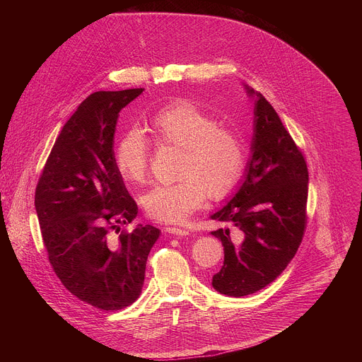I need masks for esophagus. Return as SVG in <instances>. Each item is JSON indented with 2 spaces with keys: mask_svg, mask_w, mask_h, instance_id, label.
Masks as SVG:
<instances>
[{
  "mask_svg": "<svg viewBox=\"0 0 362 362\" xmlns=\"http://www.w3.org/2000/svg\"><path fill=\"white\" fill-rule=\"evenodd\" d=\"M168 233H172V235H176V236H187L189 235V230L187 229H183V228H175V226H169L165 229Z\"/></svg>",
  "mask_w": 362,
  "mask_h": 362,
  "instance_id": "esophagus-1",
  "label": "esophagus"
}]
</instances>
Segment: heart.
Here are the masks:
<instances>
[{"mask_svg":"<svg viewBox=\"0 0 362 362\" xmlns=\"http://www.w3.org/2000/svg\"><path fill=\"white\" fill-rule=\"evenodd\" d=\"M148 130L162 144L180 147L176 175L169 185L153 186L141 196L143 209L153 221L182 223L211 194L229 196L239 185L246 154L239 133L208 109L189 98H177L148 120ZM120 176L130 183H143L148 173L150 147L136 129L126 132L115 148Z\"/></svg>","mask_w":362,"mask_h":362,"instance_id":"1","label":"heart"}]
</instances>
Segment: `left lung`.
Segmentation results:
<instances>
[{"instance_id": "1", "label": "left lung", "mask_w": 362, "mask_h": 362, "mask_svg": "<svg viewBox=\"0 0 362 362\" xmlns=\"http://www.w3.org/2000/svg\"><path fill=\"white\" fill-rule=\"evenodd\" d=\"M246 90L256 97L252 158L238 193L212 215L243 233V242L233 245L229 229L212 232L225 252L212 285L236 298L265 288L292 261L306 228L309 179L303 154L275 109L261 93Z\"/></svg>"}]
</instances>
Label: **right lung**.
<instances>
[{
    "instance_id": "right-lung-1",
    "label": "right lung",
    "mask_w": 362,
    "mask_h": 362,
    "mask_svg": "<svg viewBox=\"0 0 362 362\" xmlns=\"http://www.w3.org/2000/svg\"><path fill=\"white\" fill-rule=\"evenodd\" d=\"M144 88L95 91L62 129L35 187V211L48 261L80 300L119 311L141 293L147 256L160 230L139 225L115 162L119 113ZM117 236H114V233Z\"/></svg>"
}]
</instances>
